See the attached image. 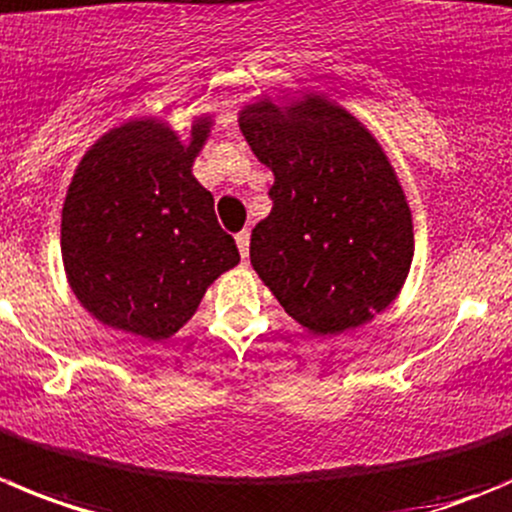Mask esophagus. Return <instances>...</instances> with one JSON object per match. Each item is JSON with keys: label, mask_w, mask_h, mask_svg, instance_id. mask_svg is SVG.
<instances>
[{"label": "esophagus", "mask_w": 512, "mask_h": 512, "mask_svg": "<svg viewBox=\"0 0 512 512\" xmlns=\"http://www.w3.org/2000/svg\"><path fill=\"white\" fill-rule=\"evenodd\" d=\"M234 240H237V247H240L242 260H247V257H250V232H247V229H242V232L234 234Z\"/></svg>", "instance_id": "1"}]
</instances>
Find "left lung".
<instances>
[{"instance_id": "1", "label": "left lung", "mask_w": 512, "mask_h": 512, "mask_svg": "<svg viewBox=\"0 0 512 512\" xmlns=\"http://www.w3.org/2000/svg\"><path fill=\"white\" fill-rule=\"evenodd\" d=\"M242 136L272 171V212L250 260L285 313L315 336L371 321L401 290L414 255L412 212L389 159L341 105L257 100Z\"/></svg>"}]
</instances>
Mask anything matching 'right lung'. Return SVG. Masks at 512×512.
I'll use <instances>...</instances> for the list:
<instances>
[{
	"mask_svg": "<svg viewBox=\"0 0 512 512\" xmlns=\"http://www.w3.org/2000/svg\"><path fill=\"white\" fill-rule=\"evenodd\" d=\"M209 118L189 143L159 121H131L93 143L62 207L70 288L103 326L161 341L189 321L209 285L240 262L214 199L191 174Z\"/></svg>",
	"mask_w": 512,
	"mask_h": 512,
	"instance_id": "add662e5",
	"label": "right lung"
}]
</instances>
